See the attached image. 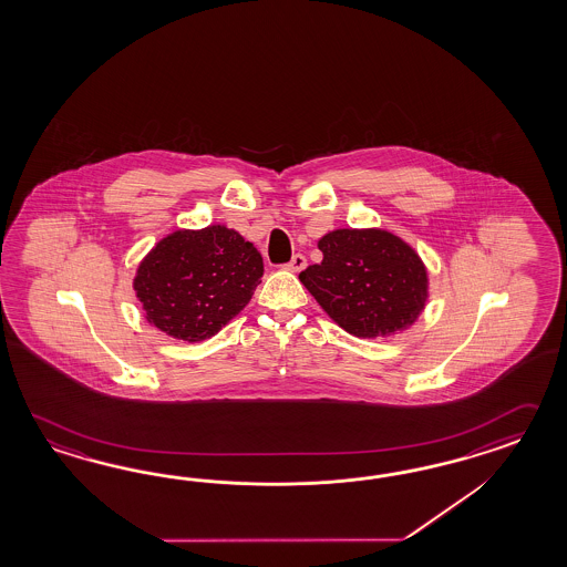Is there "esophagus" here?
<instances>
[{
    "mask_svg": "<svg viewBox=\"0 0 567 567\" xmlns=\"http://www.w3.org/2000/svg\"><path fill=\"white\" fill-rule=\"evenodd\" d=\"M305 266H307V258H305L303 254H295L292 260L285 268L289 272H301V270H305Z\"/></svg>",
    "mask_w": 567,
    "mask_h": 567,
    "instance_id": "obj_1",
    "label": "esophagus"
}]
</instances>
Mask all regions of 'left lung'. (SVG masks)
Returning <instances> with one entry per match:
<instances>
[{
  "label": "left lung",
  "instance_id": "8db88e82",
  "mask_svg": "<svg viewBox=\"0 0 567 567\" xmlns=\"http://www.w3.org/2000/svg\"><path fill=\"white\" fill-rule=\"evenodd\" d=\"M323 254L299 275L305 289L344 332L391 338L412 328L429 301V268L405 239L381 227L333 229Z\"/></svg>",
  "mask_w": 567,
  "mask_h": 567
}]
</instances>
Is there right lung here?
I'll return each mask as SVG.
<instances>
[{
	"mask_svg": "<svg viewBox=\"0 0 567 567\" xmlns=\"http://www.w3.org/2000/svg\"><path fill=\"white\" fill-rule=\"evenodd\" d=\"M262 275V256L251 241L225 225H208L162 237L138 262L133 289L153 328L203 342L249 303Z\"/></svg>",
	"mask_w": 567,
	"mask_h": 567,
	"instance_id": "right-lung-1",
	"label": "right lung"
}]
</instances>
